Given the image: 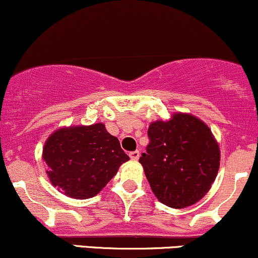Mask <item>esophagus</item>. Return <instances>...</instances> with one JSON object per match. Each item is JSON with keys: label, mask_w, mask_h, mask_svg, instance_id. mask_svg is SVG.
Wrapping results in <instances>:
<instances>
[{"label": "esophagus", "mask_w": 258, "mask_h": 258, "mask_svg": "<svg viewBox=\"0 0 258 258\" xmlns=\"http://www.w3.org/2000/svg\"><path fill=\"white\" fill-rule=\"evenodd\" d=\"M130 157H131V160L133 161H137L139 159V151H131V153H130Z\"/></svg>", "instance_id": "obj_1"}]
</instances>
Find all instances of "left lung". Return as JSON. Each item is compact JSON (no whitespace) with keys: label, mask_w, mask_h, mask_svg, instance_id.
<instances>
[{"label":"left lung","mask_w":258,"mask_h":258,"mask_svg":"<svg viewBox=\"0 0 258 258\" xmlns=\"http://www.w3.org/2000/svg\"><path fill=\"white\" fill-rule=\"evenodd\" d=\"M149 144L139 162L154 195L175 209L197 203L210 190L220 167V148L198 117L175 113L148 130Z\"/></svg>","instance_id":"1"}]
</instances>
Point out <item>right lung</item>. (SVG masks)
Here are the masks:
<instances>
[{
	"label": "right lung",
	"mask_w": 258,
	"mask_h": 258,
	"mask_svg": "<svg viewBox=\"0 0 258 258\" xmlns=\"http://www.w3.org/2000/svg\"><path fill=\"white\" fill-rule=\"evenodd\" d=\"M43 160L54 187L71 198L86 200L96 196L130 157L119 139L98 122L56 130L46 139Z\"/></svg>",
	"instance_id": "1"
}]
</instances>
